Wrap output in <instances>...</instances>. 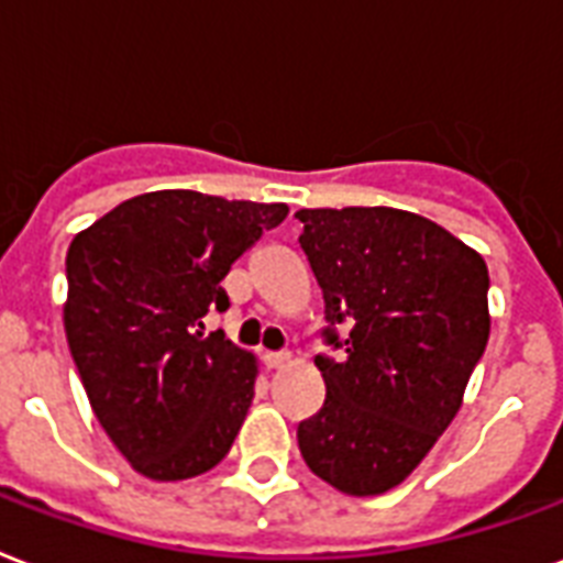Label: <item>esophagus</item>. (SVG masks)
Listing matches in <instances>:
<instances>
[{
  "instance_id": "34e87169",
  "label": "esophagus",
  "mask_w": 563,
  "mask_h": 563,
  "mask_svg": "<svg viewBox=\"0 0 563 563\" xmlns=\"http://www.w3.org/2000/svg\"><path fill=\"white\" fill-rule=\"evenodd\" d=\"M289 360H291L289 351H265V354H263V363H265V366H268V368L289 366Z\"/></svg>"
}]
</instances>
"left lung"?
<instances>
[{
	"instance_id": "1",
	"label": "left lung",
	"mask_w": 563,
	"mask_h": 563,
	"mask_svg": "<svg viewBox=\"0 0 563 563\" xmlns=\"http://www.w3.org/2000/svg\"><path fill=\"white\" fill-rule=\"evenodd\" d=\"M295 218L324 298L321 342L339 354H316L328 396L298 424V449L336 490L377 496L461 410L490 336L487 265L440 224L389 206Z\"/></svg>"
}]
</instances>
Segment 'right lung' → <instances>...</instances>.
I'll use <instances>...</instances> for the list:
<instances>
[{
	"label": "right lung",
	"instance_id": "add662e5",
	"mask_svg": "<svg viewBox=\"0 0 563 563\" xmlns=\"http://www.w3.org/2000/svg\"><path fill=\"white\" fill-rule=\"evenodd\" d=\"M286 203L150 191L114 206L67 251L64 330L93 413L141 475L183 482L224 461L256 363L203 316L227 310L230 265Z\"/></svg>",
	"mask_w": 563,
	"mask_h": 563
}]
</instances>
